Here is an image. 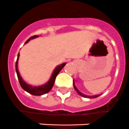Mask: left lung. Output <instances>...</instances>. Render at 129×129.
Segmentation results:
<instances>
[{
    "label": "left lung",
    "mask_w": 129,
    "mask_h": 129,
    "mask_svg": "<svg viewBox=\"0 0 129 129\" xmlns=\"http://www.w3.org/2000/svg\"><path fill=\"white\" fill-rule=\"evenodd\" d=\"M73 86H74L75 90H76L77 92H78V94H79L80 95L82 96H83V97L89 98V99H93V98H96L100 96V94H97V95H94V96H88V95H86V94H82V92H80V91H79V90L77 89V87H76V86H75V82H74V80H73Z\"/></svg>",
    "instance_id": "left-lung-1"
}]
</instances>
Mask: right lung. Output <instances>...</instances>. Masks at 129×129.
I'll return each instance as SVG.
<instances>
[{"label": "right lung", "mask_w": 129, "mask_h": 129, "mask_svg": "<svg viewBox=\"0 0 129 129\" xmlns=\"http://www.w3.org/2000/svg\"><path fill=\"white\" fill-rule=\"evenodd\" d=\"M39 36L38 35H35L31 37L30 38L28 39L27 41H26V43H27L28 41L30 40V39H33L35 38H37ZM18 58H19V53L18 54V56H17V60H16V74H17V77H18V81H19V83H20V86L23 88L24 90H26V92H28V93L31 94H33V95H43L44 94H46L47 92H48L51 90V88H52V86L54 85V81H55V79H56V76L58 75V74L59 73V72L62 70V69L65 66L66 63H62L60 65L58 66L57 67L54 69V71H53L52 73V75L50 77V80L48 81V82L46 83V84H43V85H41V86H33L30 84H28L26 82H25L23 81V79L21 78L20 74L18 73Z\"/></svg>", "instance_id": "add662e5"}]
</instances>
